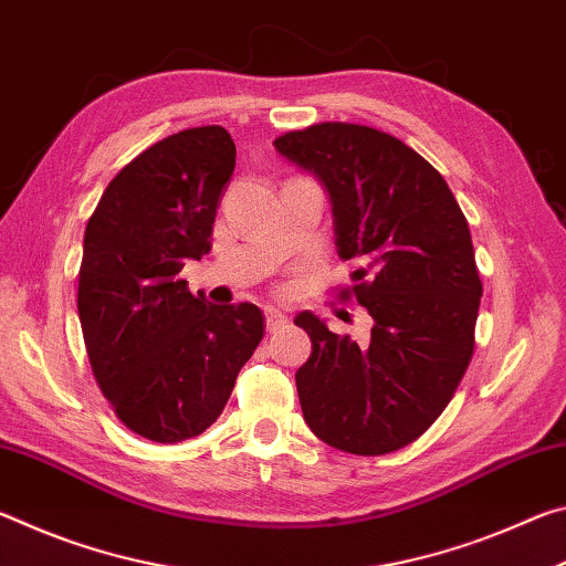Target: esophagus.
<instances>
[{"mask_svg": "<svg viewBox=\"0 0 566 566\" xmlns=\"http://www.w3.org/2000/svg\"><path fill=\"white\" fill-rule=\"evenodd\" d=\"M264 319H266V332L282 329L284 324L290 322V319H286V314L276 310V306H264Z\"/></svg>", "mask_w": 566, "mask_h": 566, "instance_id": "34e87169", "label": "esophagus"}]
</instances>
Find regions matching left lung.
<instances>
[{
	"label": "left lung",
	"mask_w": 566,
	"mask_h": 566,
	"mask_svg": "<svg viewBox=\"0 0 566 566\" xmlns=\"http://www.w3.org/2000/svg\"><path fill=\"white\" fill-rule=\"evenodd\" d=\"M274 147L327 189L334 244L357 264L339 300L375 319L359 347L296 314L312 339L296 371L304 421L342 452H397L434 424L474 354L482 280L467 217L444 177L387 132L322 122Z\"/></svg>",
	"instance_id": "8db88e82"
}]
</instances>
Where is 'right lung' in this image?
<instances>
[{
	"label": "right lung",
	"instance_id": "obj_1",
	"mask_svg": "<svg viewBox=\"0 0 566 566\" xmlns=\"http://www.w3.org/2000/svg\"><path fill=\"white\" fill-rule=\"evenodd\" d=\"M234 161L224 127L171 134L109 181L84 232L76 310L94 379L149 442L212 427L264 337L260 306L209 304L179 280L185 262L212 249Z\"/></svg>",
	"mask_w": 566,
	"mask_h": 566
}]
</instances>
